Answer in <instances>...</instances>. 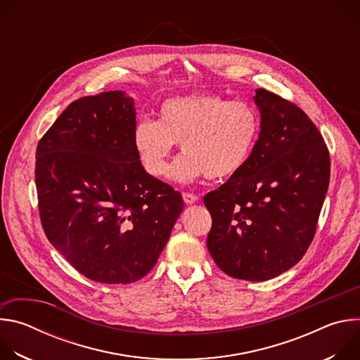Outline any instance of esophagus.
Listing matches in <instances>:
<instances>
[{
    "label": "esophagus",
    "instance_id": "34e87169",
    "mask_svg": "<svg viewBox=\"0 0 360 360\" xmlns=\"http://www.w3.org/2000/svg\"><path fill=\"white\" fill-rule=\"evenodd\" d=\"M182 196H184V200H185V203H188V205H191V203H195V202L198 200V196H196L195 193L184 192V193H182Z\"/></svg>",
    "mask_w": 360,
    "mask_h": 360
}]
</instances>
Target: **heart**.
I'll use <instances>...</instances> for the list:
<instances>
[{
  "instance_id": "obj_1",
  "label": "heart",
  "mask_w": 360,
  "mask_h": 360,
  "mask_svg": "<svg viewBox=\"0 0 360 360\" xmlns=\"http://www.w3.org/2000/svg\"><path fill=\"white\" fill-rule=\"evenodd\" d=\"M261 129L259 114L243 101H228L215 92L165 99L158 121L142 117L132 141L143 169L155 178L169 171L175 143L185 153L172 176L189 182L202 175L218 181L238 174L248 162Z\"/></svg>"
}]
</instances>
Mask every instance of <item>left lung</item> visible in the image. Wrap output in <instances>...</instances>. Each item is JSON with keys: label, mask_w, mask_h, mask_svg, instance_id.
I'll return each instance as SVG.
<instances>
[{"label": "left lung", "mask_w": 360, "mask_h": 360, "mask_svg": "<svg viewBox=\"0 0 360 360\" xmlns=\"http://www.w3.org/2000/svg\"><path fill=\"white\" fill-rule=\"evenodd\" d=\"M259 139L243 168L203 196L207 246L226 275L268 281L296 265L316 233L330 178L323 136L293 102L256 89Z\"/></svg>", "instance_id": "obj_1"}]
</instances>
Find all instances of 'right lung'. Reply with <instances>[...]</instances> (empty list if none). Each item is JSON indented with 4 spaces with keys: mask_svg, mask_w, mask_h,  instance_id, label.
I'll list each match as a JSON object with an SVG mask.
<instances>
[{
    "mask_svg": "<svg viewBox=\"0 0 360 360\" xmlns=\"http://www.w3.org/2000/svg\"><path fill=\"white\" fill-rule=\"evenodd\" d=\"M134 101L121 91L82 96L37 146L42 229L85 278L132 283L155 266L182 195L143 169L134 146Z\"/></svg>",
    "mask_w": 360,
    "mask_h": 360,
    "instance_id": "obj_1",
    "label": "right lung"
}]
</instances>
